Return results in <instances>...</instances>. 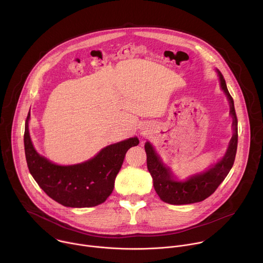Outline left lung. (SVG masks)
<instances>
[{"label":"left lung","instance_id":"8db88e82","mask_svg":"<svg viewBox=\"0 0 263 263\" xmlns=\"http://www.w3.org/2000/svg\"><path fill=\"white\" fill-rule=\"evenodd\" d=\"M220 87L226 93L230 103V114L233 118V135L230 140L226 154L220 161L204 173H200L187 179L186 181H176L173 173L166 167L156 154L154 147L149 142H145L146 166L153 178L154 189L159 198L168 204L185 205L204 201L210 197L219 184L224 180L233 166L237 149V118L234 108L233 98L228 91L226 81L221 72L217 69Z\"/></svg>","mask_w":263,"mask_h":263}]
</instances>
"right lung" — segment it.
<instances>
[{
  "instance_id": "obj_1",
  "label": "right lung",
  "mask_w": 263,
  "mask_h": 263,
  "mask_svg": "<svg viewBox=\"0 0 263 263\" xmlns=\"http://www.w3.org/2000/svg\"><path fill=\"white\" fill-rule=\"evenodd\" d=\"M25 124V154L28 168L41 189L54 201L66 207L84 208L100 205L111 195L128 149L139 143L132 137L110 144L83 163L57 165L35 151Z\"/></svg>"
}]
</instances>
